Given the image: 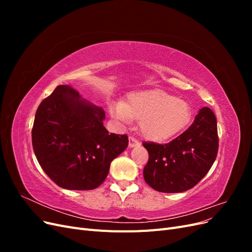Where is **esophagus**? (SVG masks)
Returning a JSON list of instances; mask_svg holds the SVG:
<instances>
[{"instance_id": "34e87169", "label": "esophagus", "mask_w": 252, "mask_h": 252, "mask_svg": "<svg viewBox=\"0 0 252 252\" xmlns=\"http://www.w3.org/2000/svg\"><path fill=\"white\" fill-rule=\"evenodd\" d=\"M139 145H140V142L138 140H135L133 136H130V138H129V147L132 148L135 146H139Z\"/></svg>"}]
</instances>
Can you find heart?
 Returning a JSON list of instances; mask_svg holds the SVG:
<instances>
[{
    "label": "heart",
    "mask_w": 252,
    "mask_h": 252,
    "mask_svg": "<svg viewBox=\"0 0 252 252\" xmlns=\"http://www.w3.org/2000/svg\"><path fill=\"white\" fill-rule=\"evenodd\" d=\"M111 116L124 123L139 120V129L150 141H166L184 129L191 119V107L186 102L162 90L131 94L124 103L110 106Z\"/></svg>",
    "instance_id": "b5f03b06"
}]
</instances>
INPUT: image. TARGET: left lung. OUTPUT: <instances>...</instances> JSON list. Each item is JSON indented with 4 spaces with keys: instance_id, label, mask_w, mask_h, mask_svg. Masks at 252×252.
I'll use <instances>...</instances> for the list:
<instances>
[{
    "instance_id": "left-lung-1",
    "label": "left lung",
    "mask_w": 252,
    "mask_h": 252,
    "mask_svg": "<svg viewBox=\"0 0 252 252\" xmlns=\"http://www.w3.org/2000/svg\"><path fill=\"white\" fill-rule=\"evenodd\" d=\"M149 159L144 180L157 191L178 193L194 187L215 163L219 149L217 119L203 107L190 127L167 144L143 143Z\"/></svg>"
}]
</instances>
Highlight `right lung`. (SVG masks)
<instances>
[{"label": "right lung", "mask_w": 252, "mask_h": 252, "mask_svg": "<svg viewBox=\"0 0 252 252\" xmlns=\"http://www.w3.org/2000/svg\"><path fill=\"white\" fill-rule=\"evenodd\" d=\"M105 112L68 85L42 101L32 131L37 162L60 187L91 190L100 186L110 163L128 146V136L109 133Z\"/></svg>", "instance_id": "obj_1"}]
</instances>
